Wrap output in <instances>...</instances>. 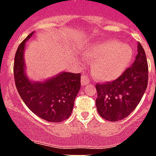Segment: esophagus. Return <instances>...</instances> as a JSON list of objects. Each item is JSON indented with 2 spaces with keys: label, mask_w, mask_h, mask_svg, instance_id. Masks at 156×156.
I'll return each instance as SVG.
<instances>
[{
  "label": "esophagus",
  "mask_w": 156,
  "mask_h": 156,
  "mask_svg": "<svg viewBox=\"0 0 156 156\" xmlns=\"http://www.w3.org/2000/svg\"><path fill=\"white\" fill-rule=\"evenodd\" d=\"M81 84H82V86H86V85L90 84V79L85 74H82V77H81Z\"/></svg>",
  "instance_id": "esophagus-1"
}]
</instances>
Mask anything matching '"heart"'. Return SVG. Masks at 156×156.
Listing matches in <instances>:
<instances>
[{"mask_svg":"<svg viewBox=\"0 0 156 156\" xmlns=\"http://www.w3.org/2000/svg\"><path fill=\"white\" fill-rule=\"evenodd\" d=\"M83 54L94 59L91 71L98 80L109 82L119 78L133 59V50L128 44L108 39L87 46Z\"/></svg>","mask_w":156,"mask_h":156,"instance_id":"heart-1","label":"heart"}]
</instances>
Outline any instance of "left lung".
<instances>
[{
	"label": "left lung",
	"instance_id": "obj_1",
	"mask_svg": "<svg viewBox=\"0 0 156 156\" xmlns=\"http://www.w3.org/2000/svg\"><path fill=\"white\" fill-rule=\"evenodd\" d=\"M148 66L142 45L138 43L133 66L112 82L96 85V106L101 117L109 121L123 120L140 103L147 86Z\"/></svg>",
	"mask_w": 156,
	"mask_h": 156
}]
</instances>
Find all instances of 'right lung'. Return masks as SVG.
<instances>
[{
	"instance_id": "1",
	"label": "right lung",
	"mask_w": 156,
	"mask_h": 156,
	"mask_svg": "<svg viewBox=\"0 0 156 156\" xmlns=\"http://www.w3.org/2000/svg\"><path fill=\"white\" fill-rule=\"evenodd\" d=\"M32 31L18 47L14 61V78L20 98L32 112L49 122H61L71 114L81 87V74L62 71L44 81L33 82L26 73L24 49Z\"/></svg>"
}]
</instances>
